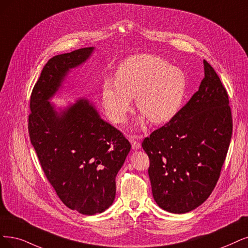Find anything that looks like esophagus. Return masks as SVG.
Instances as JSON below:
<instances>
[{
    "label": "esophagus",
    "instance_id": "obj_1",
    "mask_svg": "<svg viewBox=\"0 0 248 248\" xmlns=\"http://www.w3.org/2000/svg\"><path fill=\"white\" fill-rule=\"evenodd\" d=\"M141 139H142L141 136H130L129 137V140L132 144V148L134 150H138L141 148V143H140Z\"/></svg>",
    "mask_w": 248,
    "mask_h": 248
}]
</instances>
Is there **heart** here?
<instances>
[{
  "mask_svg": "<svg viewBox=\"0 0 248 248\" xmlns=\"http://www.w3.org/2000/svg\"><path fill=\"white\" fill-rule=\"evenodd\" d=\"M187 88L185 72L167 60L150 54L135 55L116 71V80L105 79L102 104L113 123H123L131 108V99L150 123H168L177 114Z\"/></svg>",
  "mask_w": 248,
  "mask_h": 248,
  "instance_id": "heart-1",
  "label": "heart"
}]
</instances>
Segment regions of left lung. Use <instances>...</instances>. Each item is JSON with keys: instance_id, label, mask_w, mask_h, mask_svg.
Masks as SVG:
<instances>
[{"instance_id": "1", "label": "left lung", "mask_w": 248, "mask_h": 248, "mask_svg": "<svg viewBox=\"0 0 248 248\" xmlns=\"http://www.w3.org/2000/svg\"><path fill=\"white\" fill-rule=\"evenodd\" d=\"M198 91L170 121L145 138L152 194L159 207L185 214L202 204L219 178L233 123L221 79L203 60Z\"/></svg>"}]
</instances>
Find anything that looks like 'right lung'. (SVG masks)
I'll use <instances>...</instances> for the list:
<instances>
[{"label":"right lung","mask_w":248,"mask_h":248,"mask_svg":"<svg viewBox=\"0 0 248 248\" xmlns=\"http://www.w3.org/2000/svg\"><path fill=\"white\" fill-rule=\"evenodd\" d=\"M94 47L57 55L44 66L31 96L29 132L42 169L62 202L79 214L103 213L115 198V178L131 144L81 98L56 109L50 99L70 69L85 63Z\"/></svg>","instance_id":"obj_1"}]
</instances>
